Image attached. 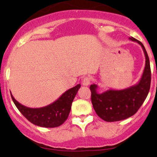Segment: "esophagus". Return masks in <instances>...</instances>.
<instances>
[{"label": "esophagus", "instance_id": "obj_1", "mask_svg": "<svg viewBox=\"0 0 157 157\" xmlns=\"http://www.w3.org/2000/svg\"><path fill=\"white\" fill-rule=\"evenodd\" d=\"M82 83L84 86H88V85L90 84V78L88 77H85V78L82 80Z\"/></svg>", "mask_w": 157, "mask_h": 157}]
</instances>
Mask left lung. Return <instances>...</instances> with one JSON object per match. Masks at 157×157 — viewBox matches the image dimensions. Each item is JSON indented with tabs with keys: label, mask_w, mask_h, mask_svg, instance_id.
Returning a JSON list of instances; mask_svg holds the SVG:
<instances>
[{
	"label": "left lung",
	"mask_w": 157,
	"mask_h": 157,
	"mask_svg": "<svg viewBox=\"0 0 157 157\" xmlns=\"http://www.w3.org/2000/svg\"><path fill=\"white\" fill-rule=\"evenodd\" d=\"M130 40L141 46L145 56L146 63L143 74L134 85L122 90L108 89L98 93V85H91V101L94 110L100 118L107 122L122 121L132 116L138 111L147 98L151 85V68L145 47L141 41L130 37Z\"/></svg>",
	"instance_id": "8db88e82"
}]
</instances>
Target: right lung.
Instances as JSON below:
<instances>
[{
	"instance_id": "obj_1",
	"label": "right lung",
	"mask_w": 157,
	"mask_h": 157,
	"mask_svg": "<svg viewBox=\"0 0 157 157\" xmlns=\"http://www.w3.org/2000/svg\"><path fill=\"white\" fill-rule=\"evenodd\" d=\"M81 87L79 84L64 92L57 100L47 106L32 108L26 107L16 100L10 93L12 100L18 110L27 120L36 126L55 128L63 124L68 118L72 101Z\"/></svg>"
}]
</instances>
